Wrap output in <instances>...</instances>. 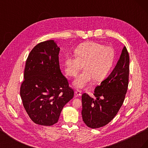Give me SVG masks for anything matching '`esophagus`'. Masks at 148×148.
Returning a JSON list of instances; mask_svg holds the SVG:
<instances>
[{"label":"esophagus","mask_w":148,"mask_h":148,"mask_svg":"<svg viewBox=\"0 0 148 148\" xmlns=\"http://www.w3.org/2000/svg\"><path fill=\"white\" fill-rule=\"evenodd\" d=\"M75 95H77V96H81L82 95V92L80 90H78V89H76L75 90Z\"/></svg>","instance_id":"34e87169"}]
</instances>
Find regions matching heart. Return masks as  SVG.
<instances>
[{"label": "heart", "instance_id": "b5f03b06", "mask_svg": "<svg viewBox=\"0 0 148 148\" xmlns=\"http://www.w3.org/2000/svg\"><path fill=\"white\" fill-rule=\"evenodd\" d=\"M76 57L67 56L65 59L66 73L75 77L83 69V72L75 79L73 84L78 89H83L90 84L92 79L100 82L109 73L115 60L114 49L96 42H84L75 51Z\"/></svg>", "mask_w": 148, "mask_h": 148}]
</instances>
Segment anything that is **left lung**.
Here are the masks:
<instances>
[{
	"mask_svg": "<svg viewBox=\"0 0 148 148\" xmlns=\"http://www.w3.org/2000/svg\"><path fill=\"white\" fill-rule=\"evenodd\" d=\"M129 53L124 47L114 69L101 84L96 87L94 99L88 94L82 95V118L87 127L98 128L112 120L122 107L128 89Z\"/></svg>",
	"mask_w": 148,
	"mask_h": 148,
	"instance_id": "left-lung-1",
	"label": "left lung"
}]
</instances>
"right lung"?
<instances>
[{
	"instance_id": "add662e5",
	"label": "right lung",
	"mask_w": 148,
	"mask_h": 148,
	"mask_svg": "<svg viewBox=\"0 0 148 148\" xmlns=\"http://www.w3.org/2000/svg\"><path fill=\"white\" fill-rule=\"evenodd\" d=\"M60 48L53 40L38 44L26 59L20 96L24 108L35 123L52 126L64 106L74 96L59 65Z\"/></svg>"
}]
</instances>
